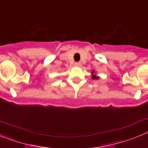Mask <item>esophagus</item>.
Returning <instances> with one entry per match:
<instances>
[{
	"label": "esophagus",
	"instance_id": "1",
	"mask_svg": "<svg viewBox=\"0 0 148 148\" xmlns=\"http://www.w3.org/2000/svg\"><path fill=\"white\" fill-rule=\"evenodd\" d=\"M75 66H80L81 63H80V62H75Z\"/></svg>",
	"mask_w": 148,
	"mask_h": 148
}]
</instances>
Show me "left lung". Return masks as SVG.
Returning a JSON list of instances; mask_svg holds the SVG:
<instances>
[{"instance_id": "8db88e82", "label": "left lung", "mask_w": 148, "mask_h": 148, "mask_svg": "<svg viewBox=\"0 0 148 148\" xmlns=\"http://www.w3.org/2000/svg\"><path fill=\"white\" fill-rule=\"evenodd\" d=\"M92 78H93V79H99V77H97V76H96V75H93V76H92Z\"/></svg>"}]
</instances>
